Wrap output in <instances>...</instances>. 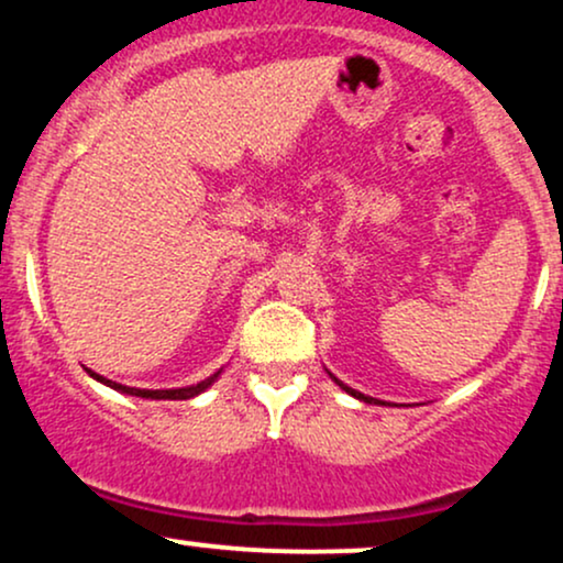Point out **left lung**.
<instances>
[{
	"mask_svg": "<svg viewBox=\"0 0 563 563\" xmlns=\"http://www.w3.org/2000/svg\"><path fill=\"white\" fill-rule=\"evenodd\" d=\"M329 376H331V379H333V382H336V385H339V387H342V390H344V393H347V395H352V398L363 400V404H376V406H387V404H385V400H376V398H372V395H363V393L352 390V387H347V385H344V382H339V379H336V376H333L331 372H329Z\"/></svg>",
	"mask_w": 563,
	"mask_h": 563,
	"instance_id": "left-lung-1",
	"label": "left lung"
}]
</instances>
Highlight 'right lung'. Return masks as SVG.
Masks as SVG:
<instances>
[{
    "label": "right lung",
    "instance_id": "obj_1",
    "mask_svg": "<svg viewBox=\"0 0 563 563\" xmlns=\"http://www.w3.org/2000/svg\"><path fill=\"white\" fill-rule=\"evenodd\" d=\"M221 372H224V368H219V372L208 376V379L197 382V385L173 387V390H141V387H128V385H120V382H111V379H107V376H101V374H96V372H90V376H92V379H96V382H101V385L111 387V390L125 393V395H135V398H150V400H189V398H197V395H200V393H206L208 387H211L213 382L219 379Z\"/></svg>",
    "mask_w": 563,
    "mask_h": 563
}]
</instances>
